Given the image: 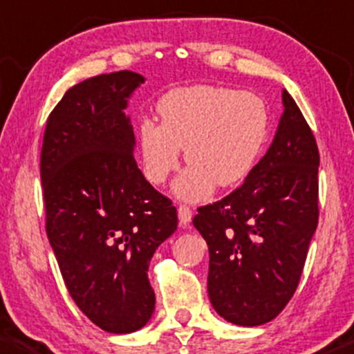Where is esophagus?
<instances>
[{"label": "esophagus", "instance_id": "esophagus-1", "mask_svg": "<svg viewBox=\"0 0 354 354\" xmlns=\"http://www.w3.org/2000/svg\"><path fill=\"white\" fill-rule=\"evenodd\" d=\"M177 214H178V223H180L182 227H187V225L191 223L192 211L189 209L187 206H178L177 207Z\"/></svg>", "mask_w": 354, "mask_h": 354}]
</instances>
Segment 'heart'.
Listing matches in <instances>:
<instances>
[{"mask_svg":"<svg viewBox=\"0 0 354 354\" xmlns=\"http://www.w3.org/2000/svg\"><path fill=\"white\" fill-rule=\"evenodd\" d=\"M162 124L143 119L138 153L145 177L155 185L180 167L174 184L178 199L204 201L214 191L235 187L252 174L269 134V112L256 93L196 85L167 93L158 104Z\"/></svg>","mask_w":354,"mask_h":354,"instance_id":"b5f03b06","label":"heart"}]
</instances>
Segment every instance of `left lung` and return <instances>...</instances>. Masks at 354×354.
Segmentation results:
<instances>
[{
    "label": "left lung",
    "mask_w": 354,
    "mask_h": 354,
    "mask_svg": "<svg viewBox=\"0 0 354 354\" xmlns=\"http://www.w3.org/2000/svg\"><path fill=\"white\" fill-rule=\"evenodd\" d=\"M319 150L283 90L274 140L252 174L194 216L209 249L207 295L227 322H271L293 297L319 221Z\"/></svg>",
    "instance_id": "8db88e82"
}]
</instances>
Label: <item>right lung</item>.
Returning a JSON list of instances; mask_svg holds the SVG:
<instances>
[{"mask_svg": "<svg viewBox=\"0 0 354 354\" xmlns=\"http://www.w3.org/2000/svg\"><path fill=\"white\" fill-rule=\"evenodd\" d=\"M145 76L118 71L71 86L47 119L41 153L46 232L78 308L129 334L155 310L150 261L177 230V209L145 178L126 114Z\"/></svg>", "mask_w": 354, "mask_h": 354, "instance_id": "add662e5", "label": "right lung"}]
</instances>
